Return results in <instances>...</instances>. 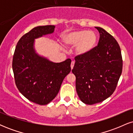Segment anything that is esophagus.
I'll list each match as a JSON object with an SVG mask.
<instances>
[{
	"label": "esophagus",
	"mask_w": 133,
	"mask_h": 133,
	"mask_svg": "<svg viewBox=\"0 0 133 133\" xmlns=\"http://www.w3.org/2000/svg\"><path fill=\"white\" fill-rule=\"evenodd\" d=\"M74 63H75V62H74V61H72V62H71V68L72 69L73 68H74Z\"/></svg>",
	"instance_id": "esophagus-1"
}]
</instances>
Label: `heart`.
<instances>
[{"mask_svg": "<svg viewBox=\"0 0 133 133\" xmlns=\"http://www.w3.org/2000/svg\"><path fill=\"white\" fill-rule=\"evenodd\" d=\"M63 41L68 46H75L76 54L85 55L95 46L97 37L92 31L75 30L65 34L63 37Z\"/></svg>", "mask_w": 133, "mask_h": 133, "instance_id": "heart-1", "label": "heart"}]
</instances>
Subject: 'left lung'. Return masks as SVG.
Wrapping results in <instances>:
<instances>
[{
  "instance_id": "1",
  "label": "left lung",
  "mask_w": 133,
  "mask_h": 133,
  "mask_svg": "<svg viewBox=\"0 0 133 133\" xmlns=\"http://www.w3.org/2000/svg\"><path fill=\"white\" fill-rule=\"evenodd\" d=\"M97 46L85 55L75 57L72 70L76 88L82 102L92 105L111 96L116 88L123 70V59L118 43L101 27Z\"/></svg>"
}]
</instances>
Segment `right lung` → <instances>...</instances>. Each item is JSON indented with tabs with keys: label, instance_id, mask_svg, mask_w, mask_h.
I'll use <instances>...</instances> for the list:
<instances>
[{
	"label": "right lung",
	"instance_id": "add662e5",
	"mask_svg": "<svg viewBox=\"0 0 133 133\" xmlns=\"http://www.w3.org/2000/svg\"><path fill=\"white\" fill-rule=\"evenodd\" d=\"M54 29L51 25L34 27L19 39L13 56L17 88L27 99L39 105L47 104L54 99L71 70L70 59L54 63L35 52L34 39L53 33Z\"/></svg>",
	"mask_w": 133,
	"mask_h": 133
}]
</instances>
